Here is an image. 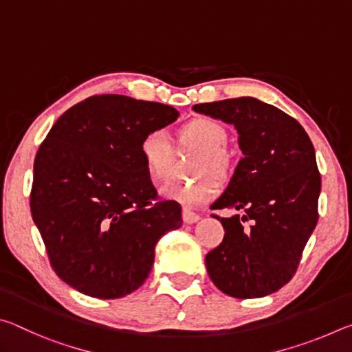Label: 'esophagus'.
I'll return each instance as SVG.
<instances>
[{
  "instance_id": "34e87169",
  "label": "esophagus",
  "mask_w": 352,
  "mask_h": 352,
  "mask_svg": "<svg viewBox=\"0 0 352 352\" xmlns=\"http://www.w3.org/2000/svg\"><path fill=\"white\" fill-rule=\"evenodd\" d=\"M200 220V216L197 212L190 211L189 208H183V222L184 223H195Z\"/></svg>"
}]
</instances>
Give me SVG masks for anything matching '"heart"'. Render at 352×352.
I'll list each match as a JSON object with an SVG mask.
<instances>
[{"label":"heart","mask_w":352,"mask_h":352,"mask_svg":"<svg viewBox=\"0 0 352 352\" xmlns=\"http://www.w3.org/2000/svg\"><path fill=\"white\" fill-rule=\"evenodd\" d=\"M177 142L183 147L199 148L192 174L199 175L192 182L168 183L162 188V195L183 205L195 206L210 201L219 190L216 177L223 180L231 172V158L225 146L228 144V132L216 119L194 118L178 129ZM140 155L148 177L153 183L166 182L170 177L174 147L163 130H152L142 136Z\"/></svg>","instance_id":"heart-1"}]
</instances>
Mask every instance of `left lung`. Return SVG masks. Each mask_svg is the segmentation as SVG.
<instances>
[{"mask_svg":"<svg viewBox=\"0 0 352 352\" xmlns=\"http://www.w3.org/2000/svg\"><path fill=\"white\" fill-rule=\"evenodd\" d=\"M194 111L233 124L243 153L225 192L211 210L225 236L206 254L219 290L261 298L287 284L317 226L321 177L312 141L301 124L254 98L197 104Z\"/></svg>","mask_w":352,"mask_h":352,"instance_id":"obj_1","label":"left lung"}]
</instances>
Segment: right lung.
<instances>
[{"label": "right lung", "mask_w": 352, "mask_h": 352, "mask_svg": "<svg viewBox=\"0 0 352 352\" xmlns=\"http://www.w3.org/2000/svg\"><path fill=\"white\" fill-rule=\"evenodd\" d=\"M178 115L121 94L91 96L65 111L41 142L32 219L57 276L80 294H132L152 270L160 237L182 226V206L158 200L140 155L142 136Z\"/></svg>", "instance_id": "1"}]
</instances>
